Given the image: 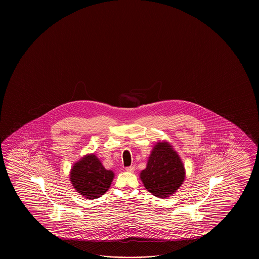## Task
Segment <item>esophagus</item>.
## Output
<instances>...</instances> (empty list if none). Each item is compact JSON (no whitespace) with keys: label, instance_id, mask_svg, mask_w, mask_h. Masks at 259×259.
Listing matches in <instances>:
<instances>
[{"label":"esophagus","instance_id":"1","mask_svg":"<svg viewBox=\"0 0 259 259\" xmlns=\"http://www.w3.org/2000/svg\"><path fill=\"white\" fill-rule=\"evenodd\" d=\"M126 170L128 171V172H133V171L135 170V166H133V165L127 166V167H126Z\"/></svg>","mask_w":259,"mask_h":259}]
</instances>
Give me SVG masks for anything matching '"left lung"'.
Segmentation results:
<instances>
[{"label":"left lung","instance_id":"obj_1","mask_svg":"<svg viewBox=\"0 0 259 259\" xmlns=\"http://www.w3.org/2000/svg\"><path fill=\"white\" fill-rule=\"evenodd\" d=\"M140 178L144 187L154 196L165 198L182 186L185 168L180 155L169 143H155L149 156L146 168Z\"/></svg>","mask_w":259,"mask_h":259}]
</instances>
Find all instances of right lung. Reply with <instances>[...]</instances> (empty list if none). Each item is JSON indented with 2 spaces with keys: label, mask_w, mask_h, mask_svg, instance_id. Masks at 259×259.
<instances>
[{
  "label": "right lung",
  "mask_w": 259,
  "mask_h": 259,
  "mask_svg": "<svg viewBox=\"0 0 259 259\" xmlns=\"http://www.w3.org/2000/svg\"><path fill=\"white\" fill-rule=\"evenodd\" d=\"M114 172L107 170L94 154H86L72 166L70 182L85 198H99L110 188Z\"/></svg>",
  "instance_id": "obj_1"
}]
</instances>
